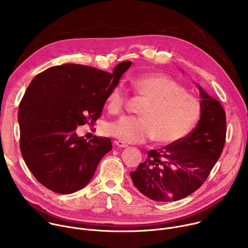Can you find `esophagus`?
I'll list each match as a JSON object with an SVG mask.
<instances>
[{"label": "esophagus", "mask_w": 248, "mask_h": 248, "mask_svg": "<svg viewBox=\"0 0 248 248\" xmlns=\"http://www.w3.org/2000/svg\"><path fill=\"white\" fill-rule=\"evenodd\" d=\"M115 145L118 146V147H122V148L127 147V144L125 142H124V141H122V140H116L115 141Z\"/></svg>", "instance_id": "obj_1"}]
</instances>
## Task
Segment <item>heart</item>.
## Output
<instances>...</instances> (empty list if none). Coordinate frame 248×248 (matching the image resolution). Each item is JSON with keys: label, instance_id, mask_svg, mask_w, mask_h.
Listing matches in <instances>:
<instances>
[{"label": "heart", "instance_id": "heart-1", "mask_svg": "<svg viewBox=\"0 0 248 248\" xmlns=\"http://www.w3.org/2000/svg\"><path fill=\"white\" fill-rule=\"evenodd\" d=\"M139 96L147 101L142 105L140 117L124 116L106 126V132L126 143H142L153 139L159 144L178 142L197 123L201 105L172 78L160 74L140 75L131 79ZM128 95L122 84L116 85L106 100L112 115L124 112Z\"/></svg>", "mask_w": 248, "mask_h": 248}]
</instances>
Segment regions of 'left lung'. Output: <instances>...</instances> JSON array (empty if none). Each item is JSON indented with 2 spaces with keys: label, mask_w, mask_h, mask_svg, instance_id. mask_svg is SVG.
<instances>
[{
  "label": "left lung",
  "mask_w": 248,
  "mask_h": 248,
  "mask_svg": "<svg viewBox=\"0 0 248 248\" xmlns=\"http://www.w3.org/2000/svg\"><path fill=\"white\" fill-rule=\"evenodd\" d=\"M199 90L197 126L178 142L148 151L146 160L130 171L135 187L154 201H176L190 195L204 184L223 152L226 113L219 101Z\"/></svg>",
  "instance_id": "8db88e82"
}]
</instances>
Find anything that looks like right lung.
<instances>
[{
	"label": "right lung",
	"mask_w": 248,
	"mask_h": 248,
	"mask_svg": "<svg viewBox=\"0 0 248 248\" xmlns=\"http://www.w3.org/2000/svg\"><path fill=\"white\" fill-rule=\"evenodd\" d=\"M130 64L123 62L110 74L67 63L32 79L19 104V144L26 166L45 187L69 194L90 182L112 142L97 136L87 141L78 136L77 128L94 125L108 94Z\"/></svg>",
	"instance_id": "add662e5"
}]
</instances>
